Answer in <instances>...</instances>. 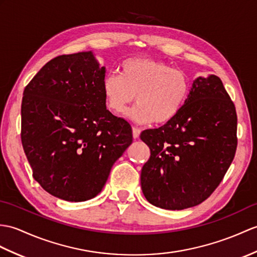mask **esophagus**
<instances>
[{
	"mask_svg": "<svg viewBox=\"0 0 257 257\" xmlns=\"http://www.w3.org/2000/svg\"><path fill=\"white\" fill-rule=\"evenodd\" d=\"M140 133H141V130L139 128H137V127L133 128V136H134L135 139H138L139 138Z\"/></svg>",
	"mask_w": 257,
	"mask_h": 257,
	"instance_id": "esophagus-1",
	"label": "esophagus"
}]
</instances>
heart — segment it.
Instances as JSON below:
<instances>
[{"label":"heart","instance_id":"1","mask_svg":"<svg viewBox=\"0 0 257 257\" xmlns=\"http://www.w3.org/2000/svg\"><path fill=\"white\" fill-rule=\"evenodd\" d=\"M190 92L188 75L168 63L150 59H129L120 65V75L109 73L103 80V93L108 108L117 115L128 112L131 120L166 123L173 120L186 103Z\"/></svg>","mask_w":257,"mask_h":257}]
</instances>
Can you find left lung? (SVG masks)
Instances as JSON below:
<instances>
[{
  "label": "left lung",
  "mask_w": 257,
  "mask_h": 257,
  "mask_svg": "<svg viewBox=\"0 0 257 257\" xmlns=\"http://www.w3.org/2000/svg\"><path fill=\"white\" fill-rule=\"evenodd\" d=\"M237 117L217 75L197 77L173 120L147 129L141 140L151 156L141 170V188L150 204L182 210L206 200L234 159Z\"/></svg>",
  "instance_id": "obj_1"
}]
</instances>
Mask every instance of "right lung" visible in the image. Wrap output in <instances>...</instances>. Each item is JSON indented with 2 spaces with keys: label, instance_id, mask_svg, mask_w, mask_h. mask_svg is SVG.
Returning <instances> with one entry per match:
<instances>
[{
  "label": "right lung",
  "instance_id": "1",
  "mask_svg": "<svg viewBox=\"0 0 257 257\" xmlns=\"http://www.w3.org/2000/svg\"><path fill=\"white\" fill-rule=\"evenodd\" d=\"M105 72L91 51L62 55L24 89V152L35 181L63 200L85 201L100 193L133 142L129 122L106 108Z\"/></svg>",
  "mask_w": 257,
  "mask_h": 257
}]
</instances>
